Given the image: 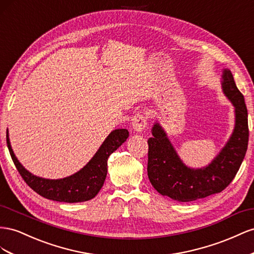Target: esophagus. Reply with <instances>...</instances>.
I'll return each instance as SVG.
<instances>
[{"instance_id":"1","label":"esophagus","mask_w":254,"mask_h":254,"mask_svg":"<svg viewBox=\"0 0 254 254\" xmlns=\"http://www.w3.org/2000/svg\"><path fill=\"white\" fill-rule=\"evenodd\" d=\"M147 126V119L141 114H137L135 117L133 118L132 122V127L136 133H141L143 131V128Z\"/></svg>"}]
</instances>
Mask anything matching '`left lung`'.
<instances>
[{"label": "left lung", "mask_w": 254, "mask_h": 254, "mask_svg": "<svg viewBox=\"0 0 254 254\" xmlns=\"http://www.w3.org/2000/svg\"><path fill=\"white\" fill-rule=\"evenodd\" d=\"M221 88L234 106L235 126L229 140L205 167L190 168L180 158L167 133L156 121L148 139V177L163 195L190 202L222 191L234 179L248 148V112L229 69H223Z\"/></svg>", "instance_id": "8db88e82"}]
</instances>
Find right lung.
<instances>
[{"instance_id": "1", "label": "right lung", "mask_w": 254, "mask_h": 254, "mask_svg": "<svg viewBox=\"0 0 254 254\" xmlns=\"http://www.w3.org/2000/svg\"><path fill=\"white\" fill-rule=\"evenodd\" d=\"M127 137L128 131L127 128L114 129L81 170L67 178L50 180L34 176L23 167L11 149L8 128L6 132L7 147L12 162L25 183L43 198L67 203L88 201L96 197L106 179L108 157L127 139Z\"/></svg>"}]
</instances>
